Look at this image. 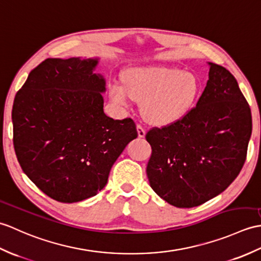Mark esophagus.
<instances>
[{
	"label": "esophagus",
	"instance_id": "1",
	"mask_svg": "<svg viewBox=\"0 0 261 261\" xmlns=\"http://www.w3.org/2000/svg\"><path fill=\"white\" fill-rule=\"evenodd\" d=\"M136 128H137V134H138V137H144L145 136V129L143 128V126L141 124H137L136 125Z\"/></svg>",
	"mask_w": 261,
	"mask_h": 261
}]
</instances>
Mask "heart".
Listing matches in <instances>:
<instances>
[{
	"label": "heart",
	"mask_w": 261,
	"mask_h": 261,
	"mask_svg": "<svg viewBox=\"0 0 261 261\" xmlns=\"http://www.w3.org/2000/svg\"><path fill=\"white\" fill-rule=\"evenodd\" d=\"M124 86H111L112 99L126 105L132 97L142 102L145 119L154 125H169L193 107L201 85L193 73L165 67L134 68L124 74Z\"/></svg>",
	"instance_id": "heart-1"
}]
</instances>
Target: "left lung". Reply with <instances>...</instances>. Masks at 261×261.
<instances>
[{"instance_id": "8db88e82", "label": "left lung", "mask_w": 261, "mask_h": 261, "mask_svg": "<svg viewBox=\"0 0 261 261\" xmlns=\"http://www.w3.org/2000/svg\"><path fill=\"white\" fill-rule=\"evenodd\" d=\"M196 106L174 123L146 133V173L154 192L177 207L205 203L227 189L247 159L251 111L236 78L210 62Z\"/></svg>"}]
</instances>
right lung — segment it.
I'll use <instances>...</instances> for the list:
<instances>
[{"instance_id": "1", "label": "right lung", "mask_w": 261, "mask_h": 261, "mask_svg": "<svg viewBox=\"0 0 261 261\" xmlns=\"http://www.w3.org/2000/svg\"><path fill=\"white\" fill-rule=\"evenodd\" d=\"M96 59L49 58L16 92L13 145L21 169L49 198L72 203L105 188L115 161L137 137L132 118L103 113Z\"/></svg>"}]
</instances>
